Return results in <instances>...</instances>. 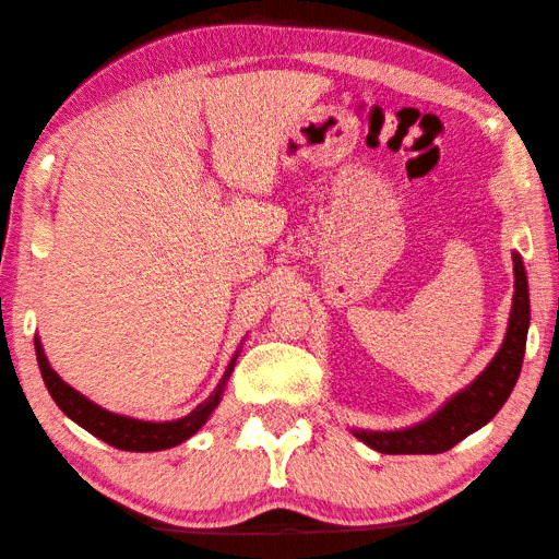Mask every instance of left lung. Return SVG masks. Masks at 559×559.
<instances>
[{"label":"left lung","mask_w":559,"mask_h":559,"mask_svg":"<svg viewBox=\"0 0 559 559\" xmlns=\"http://www.w3.org/2000/svg\"><path fill=\"white\" fill-rule=\"evenodd\" d=\"M513 310L509 320V332H506L503 347L496 354L493 361L486 371L476 379L469 389L444 405V408L432 415L415 428L399 432H367L357 430L354 435L369 448L385 454H440L452 450L456 442H462L466 435L479 430L481 425L489 423L501 405L509 399L519 373L523 367L527 322H531V302H527V281L525 269L519 253L513 257Z\"/></svg>","instance_id":"1"}]
</instances>
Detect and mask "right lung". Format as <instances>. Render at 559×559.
<instances>
[{"instance_id":"add662e5","label":"right lung","mask_w":559,"mask_h":559,"mask_svg":"<svg viewBox=\"0 0 559 559\" xmlns=\"http://www.w3.org/2000/svg\"><path fill=\"white\" fill-rule=\"evenodd\" d=\"M34 347H36L40 377H44L50 399L58 403V408L63 411L68 418H73L80 428L93 432L95 438L105 440L107 444H111V448L127 450V452L168 450V448H176V444H180L182 440H188L190 435H195L202 428V423L210 418V413L215 411V405L219 403L222 385H225V381H222L217 385V391L212 393L205 403H200L195 411L188 413L186 418L174 420V423H144V420L124 418V415L107 413L93 401H87L85 395H80L75 389H70V385L60 379L53 369H50L46 354L40 349L38 337L34 340ZM231 369H235V361L229 364L225 379L229 377Z\"/></svg>"}]
</instances>
